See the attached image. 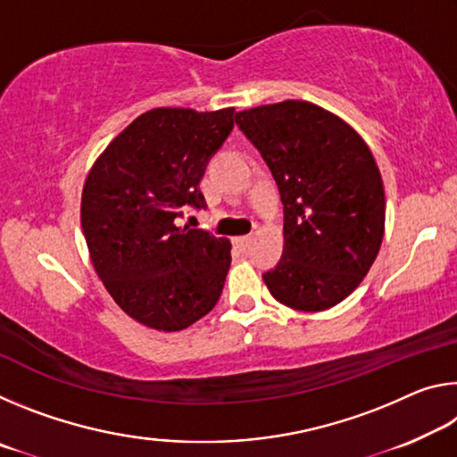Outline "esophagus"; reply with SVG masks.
Masks as SVG:
<instances>
[{
	"instance_id": "34e87169",
	"label": "esophagus",
	"mask_w": 457,
	"mask_h": 457,
	"mask_svg": "<svg viewBox=\"0 0 457 457\" xmlns=\"http://www.w3.org/2000/svg\"><path fill=\"white\" fill-rule=\"evenodd\" d=\"M252 236H242V237H236V244L242 247V250H247V247L252 245Z\"/></svg>"
}]
</instances>
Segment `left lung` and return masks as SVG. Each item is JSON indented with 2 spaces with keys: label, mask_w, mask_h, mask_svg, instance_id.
Here are the masks:
<instances>
[{
  "label": "left lung",
  "mask_w": 457,
  "mask_h": 457,
  "mask_svg": "<svg viewBox=\"0 0 457 457\" xmlns=\"http://www.w3.org/2000/svg\"><path fill=\"white\" fill-rule=\"evenodd\" d=\"M236 125L272 171L284 204V253L264 274L294 311L337 306L373 266L385 234V189L367 143L306 100L247 108Z\"/></svg>",
  "instance_id": "obj_1"
}]
</instances>
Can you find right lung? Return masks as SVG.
<instances>
[{
    "label": "right lung",
    "mask_w": 457,
    "mask_h": 457,
    "mask_svg": "<svg viewBox=\"0 0 457 457\" xmlns=\"http://www.w3.org/2000/svg\"><path fill=\"white\" fill-rule=\"evenodd\" d=\"M234 119V108H153L112 138L87 177L80 221L92 266L145 327L183 330L220 300L229 239L175 220L205 207L199 181Z\"/></svg>",
    "instance_id": "1"
}]
</instances>
